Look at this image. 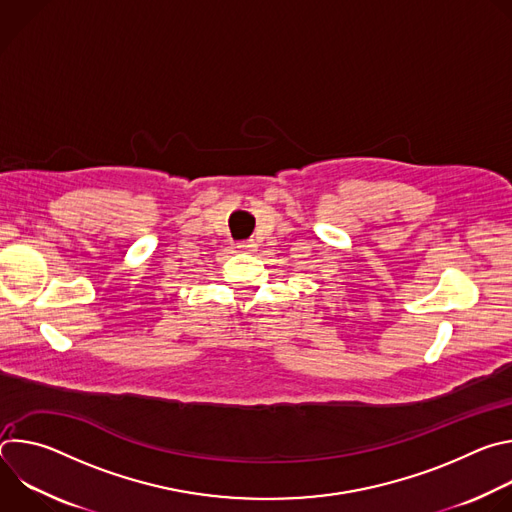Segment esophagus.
I'll return each instance as SVG.
<instances>
[{
    "label": "esophagus",
    "instance_id": "obj_1",
    "mask_svg": "<svg viewBox=\"0 0 512 512\" xmlns=\"http://www.w3.org/2000/svg\"><path fill=\"white\" fill-rule=\"evenodd\" d=\"M257 245H255V241H243V243H239V249L241 251H253Z\"/></svg>",
    "mask_w": 512,
    "mask_h": 512
}]
</instances>
